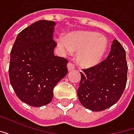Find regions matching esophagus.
<instances>
[{
  "label": "esophagus",
  "mask_w": 134,
  "mask_h": 134,
  "mask_svg": "<svg viewBox=\"0 0 134 134\" xmlns=\"http://www.w3.org/2000/svg\"><path fill=\"white\" fill-rule=\"evenodd\" d=\"M67 69H68L69 71L73 70V69H75V65H74V64L71 63V62H69V63L67 64Z\"/></svg>",
  "instance_id": "34e87169"
}]
</instances>
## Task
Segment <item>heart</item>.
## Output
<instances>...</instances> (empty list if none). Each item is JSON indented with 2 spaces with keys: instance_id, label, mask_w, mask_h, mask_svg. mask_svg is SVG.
Here are the masks:
<instances>
[{
  "instance_id": "1",
  "label": "heart",
  "mask_w": 134,
  "mask_h": 134,
  "mask_svg": "<svg viewBox=\"0 0 134 134\" xmlns=\"http://www.w3.org/2000/svg\"><path fill=\"white\" fill-rule=\"evenodd\" d=\"M57 44L64 53L77 52L80 66L90 68L98 64L108 49V40L95 31H85L73 33L66 38H57Z\"/></svg>"
}]
</instances>
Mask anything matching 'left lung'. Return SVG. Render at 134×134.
<instances>
[{
  "instance_id": "obj_1",
  "label": "left lung",
  "mask_w": 134,
  "mask_h": 134,
  "mask_svg": "<svg viewBox=\"0 0 134 134\" xmlns=\"http://www.w3.org/2000/svg\"><path fill=\"white\" fill-rule=\"evenodd\" d=\"M77 96L81 104L93 111H101L116 103L127 82L126 52L114 39L107 58L96 66L82 70Z\"/></svg>"
}]
</instances>
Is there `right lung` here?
I'll return each mask as SVG.
<instances>
[{"mask_svg": "<svg viewBox=\"0 0 134 134\" xmlns=\"http://www.w3.org/2000/svg\"><path fill=\"white\" fill-rule=\"evenodd\" d=\"M54 26L52 21H36L18 34L10 52V85L18 98L31 106L49 103L56 85L68 72V61L54 54Z\"/></svg>", "mask_w": 134, "mask_h": 134, "instance_id": "obj_1", "label": "right lung"}]
</instances>
